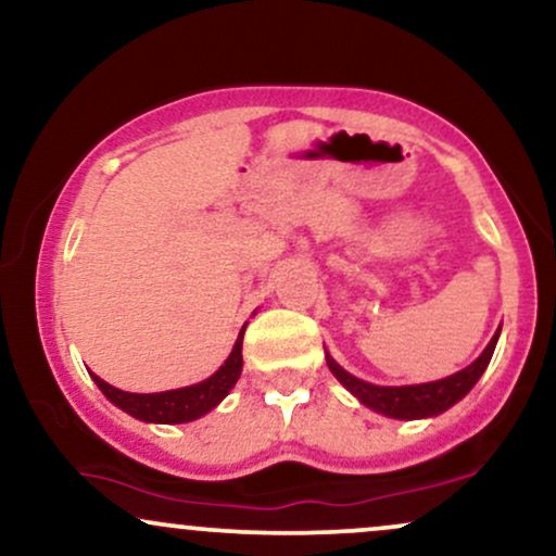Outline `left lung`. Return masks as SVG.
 Instances as JSON below:
<instances>
[{"mask_svg": "<svg viewBox=\"0 0 556 556\" xmlns=\"http://www.w3.org/2000/svg\"><path fill=\"white\" fill-rule=\"evenodd\" d=\"M502 327L496 329V334L491 337L478 358L470 363L463 371L446 376V379L429 381V384H410V387H376L368 381L355 379L353 374H348L340 363H334L331 355H327L329 371L337 376L342 387H348L350 392L358 397L363 405L371 407V410L381 413L387 418H400V420H416V418H431L444 413L446 407H452L455 402H460L470 389L476 387V381L481 379V374L486 371L491 355H494L496 340H500Z\"/></svg>", "mask_w": 556, "mask_h": 556, "instance_id": "obj_1", "label": "left lung"}]
</instances>
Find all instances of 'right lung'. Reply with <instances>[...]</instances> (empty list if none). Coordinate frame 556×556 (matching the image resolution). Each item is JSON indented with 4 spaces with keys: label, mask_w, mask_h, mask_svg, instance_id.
Listing matches in <instances>:
<instances>
[{
    "label": "right lung",
    "mask_w": 556,
    "mask_h": 556,
    "mask_svg": "<svg viewBox=\"0 0 556 556\" xmlns=\"http://www.w3.org/2000/svg\"><path fill=\"white\" fill-rule=\"evenodd\" d=\"M242 327L238 342H235L229 358L222 363L219 371L208 376V379L198 381L193 387L182 389H169V392H154V394H136V392H123V389L106 384L104 379L93 376L96 387L104 392V397L114 402L119 410L130 413L132 418L146 420V424H188L206 416L208 410H214L222 400L227 397L229 389L235 387V381L240 379L242 371Z\"/></svg>",
    "instance_id": "right-lung-1"
}]
</instances>
